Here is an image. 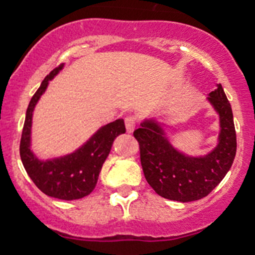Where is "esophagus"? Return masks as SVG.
<instances>
[{"mask_svg": "<svg viewBox=\"0 0 255 255\" xmlns=\"http://www.w3.org/2000/svg\"><path fill=\"white\" fill-rule=\"evenodd\" d=\"M136 122H137V120H136V118L132 115L127 116V118L124 119V123H126L127 132H129V133H131V132H133V129H135V127H136Z\"/></svg>", "mask_w": 255, "mask_h": 255, "instance_id": "obj_1", "label": "esophagus"}]
</instances>
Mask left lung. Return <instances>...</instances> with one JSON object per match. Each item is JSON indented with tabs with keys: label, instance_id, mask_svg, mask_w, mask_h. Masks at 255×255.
<instances>
[{
	"label": "left lung",
	"instance_id": "left-lung-1",
	"mask_svg": "<svg viewBox=\"0 0 255 255\" xmlns=\"http://www.w3.org/2000/svg\"><path fill=\"white\" fill-rule=\"evenodd\" d=\"M208 99L220 115L221 133L216 149L204 157H189L176 151L155 122H144L133 131L145 180L161 197L181 202L205 197L233 164L237 137L233 112L222 86L218 85Z\"/></svg>",
	"mask_w": 255,
	"mask_h": 255
}]
</instances>
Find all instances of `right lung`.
Segmentation results:
<instances>
[{
  "label": "right lung",
  "instance_id": "obj_1",
  "mask_svg": "<svg viewBox=\"0 0 255 255\" xmlns=\"http://www.w3.org/2000/svg\"><path fill=\"white\" fill-rule=\"evenodd\" d=\"M63 67L59 65L42 81L41 86L30 100L26 119L22 129L19 155L29 177L39 190L59 200H78L90 194L95 188L100 169L111 151L112 143L118 135L126 132L123 119H118L104 126L87 143L71 155L61 159L39 161L30 151V128L31 116L38 99L45 92L50 79Z\"/></svg>",
  "mask_w": 255,
  "mask_h": 255
}]
</instances>
